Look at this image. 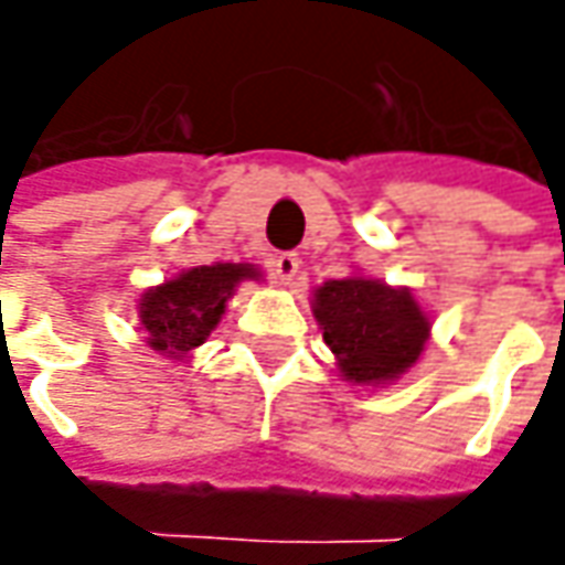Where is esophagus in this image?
Returning a JSON list of instances; mask_svg holds the SVG:
<instances>
[{
  "mask_svg": "<svg viewBox=\"0 0 565 565\" xmlns=\"http://www.w3.org/2000/svg\"><path fill=\"white\" fill-rule=\"evenodd\" d=\"M298 254H276L270 260V273L276 282H282V286H289L295 279V273H298Z\"/></svg>",
  "mask_w": 565,
  "mask_h": 565,
  "instance_id": "1",
  "label": "esophagus"
}]
</instances>
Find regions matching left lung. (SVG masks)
<instances>
[{
  "label": "left lung",
  "instance_id": "left-lung-1",
  "mask_svg": "<svg viewBox=\"0 0 565 565\" xmlns=\"http://www.w3.org/2000/svg\"><path fill=\"white\" fill-rule=\"evenodd\" d=\"M311 311L352 386H386L408 374L430 339V315L408 286L352 273L311 292Z\"/></svg>",
  "mask_w": 565,
  "mask_h": 565
}]
</instances>
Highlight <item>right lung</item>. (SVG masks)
Returning <instances> with one entry per match:
<instances>
[{
	"label": "right lung",
	"instance_id": "add662e5",
	"mask_svg": "<svg viewBox=\"0 0 565 565\" xmlns=\"http://www.w3.org/2000/svg\"><path fill=\"white\" fill-rule=\"evenodd\" d=\"M254 264H206L191 267L138 298L143 342L169 361H188L220 327L228 298L245 279H260Z\"/></svg>",
	"mask_w": 565,
	"mask_h": 565
}]
</instances>
